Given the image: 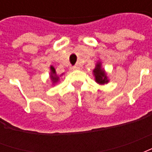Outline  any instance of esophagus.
<instances>
[{"instance_id":"esophagus-1","label":"esophagus","mask_w":152,"mask_h":152,"mask_svg":"<svg viewBox=\"0 0 152 152\" xmlns=\"http://www.w3.org/2000/svg\"><path fill=\"white\" fill-rule=\"evenodd\" d=\"M79 68H80V66H77V65H76V66H72V67H71V69L72 70H77V69H79Z\"/></svg>"}]
</instances>
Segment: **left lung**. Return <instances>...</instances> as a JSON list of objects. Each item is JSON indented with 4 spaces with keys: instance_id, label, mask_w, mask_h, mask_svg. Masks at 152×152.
Segmentation results:
<instances>
[{
    "instance_id": "obj_1",
    "label": "left lung",
    "mask_w": 152,
    "mask_h": 152,
    "mask_svg": "<svg viewBox=\"0 0 152 152\" xmlns=\"http://www.w3.org/2000/svg\"><path fill=\"white\" fill-rule=\"evenodd\" d=\"M94 74L95 76V80L99 84H105L108 81L104 71L101 69V66H100L99 63L97 65L95 69L94 70Z\"/></svg>"
}]
</instances>
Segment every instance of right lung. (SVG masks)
Listing matches in <instances>:
<instances>
[{"mask_svg": "<svg viewBox=\"0 0 152 152\" xmlns=\"http://www.w3.org/2000/svg\"><path fill=\"white\" fill-rule=\"evenodd\" d=\"M50 69H51V79L53 80V82H55V81L58 80V77L55 76V75H56L55 69H54V67H53V66H51V67H50Z\"/></svg>", "mask_w": 152, "mask_h": 152, "instance_id": "add662e5", "label": "right lung"}]
</instances>
